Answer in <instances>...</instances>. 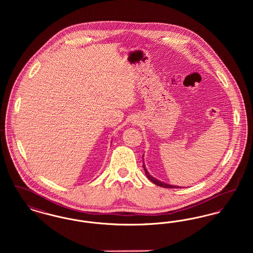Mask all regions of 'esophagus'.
Segmentation results:
<instances>
[{"mask_svg": "<svg viewBox=\"0 0 253 253\" xmlns=\"http://www.w3.org/2000/svg\"><path fill=\"white\" fill-rule=\"evenodd\" d=\"M137 122H138V121H134V123H135V124H138V123H137Z\"/></svg>", "mask_w": 253, "mask_h": 253, "instance_id": "esophagus-1", "label": "esophagus"}]
</instances>
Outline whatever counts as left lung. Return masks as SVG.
<instances>
[{
	"label": "left lung",
	"instance_id": "left-lung-1",
	"mask_svg": "<svg viewBox=\"0 0 253 253\" xmlns=\"http://www.w3.org/2000/svg\"><path fill=\"white\" fill-rule=\"evenodd\" d=\"M143 169H144L146 176L149 178V180L152 181L153 183H155V184L157 185V186H159V187H163V188H169V189H171V188H181V187H178V186L169 185V184H166V183H164V182H161V181L157 180V179H156L155 177H153V176L148 172L147 169L145 168L144 161H143Z\"/></svg>",
	"mask_w": 253,
	"mask_h": 253
}]
</instances>
